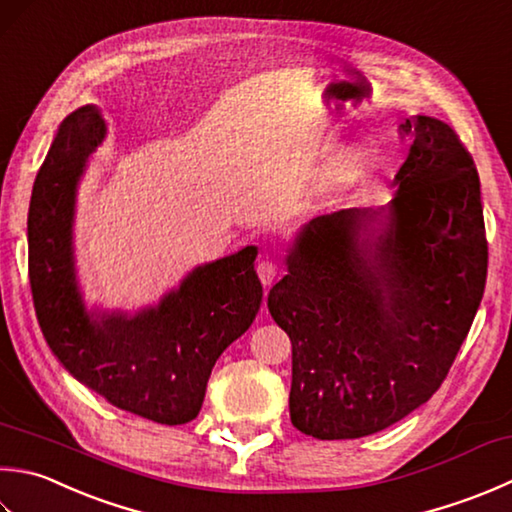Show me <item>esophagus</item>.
<instances>
[{"label": "esophagus", "instance_id": "1", "mask_svg": "<svg viewBox=\"0 0 512 512\" xmlns=\"http://www.w3.org/2000/svg\"><path fill=\"white\" fill-rule=\"evenodd\" d=\"M257 275L262 279L264 286H273L277 277V266L273 262H268V259H262V262L257 264Z\"/></svg>", "mask_w": 512, "mask_h": 512}]
</instances>
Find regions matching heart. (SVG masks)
Wrapping results in <instances>:
<instances>
[{
  "mask_svg": "<svg viewBox=\"0 0 512 512\" xmlns=\"http://www.w3.org/2000/svg\"><path fill=\"white\" fill-rule=\"evenodd\" d=\"M366 159H368V148H366L364 144L355 146V148L350 150V153L346 155L344 164L339 166V170H337V173H335L337 182H344V179H348V177L357 175L359 170H362V168L366 166Z\"/></svg>",
  "mask_w": 512,
  "mask_h": 512,
  "instance_id": "b5f03b06",
  "label": "heart"
}]
</instances>
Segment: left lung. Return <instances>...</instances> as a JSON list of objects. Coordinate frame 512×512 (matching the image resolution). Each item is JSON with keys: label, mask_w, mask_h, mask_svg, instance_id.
Masks as SVG:
<instances>
[{"label": "left lung", "mask_w": 512, "mask_h": 512, "mask_svg": "<svg viewBox=\"0 0 512 512\" xmlns=\"http://www.w3.org/2000/svg\"><path fill=\"white\" fill-rule=\"evenodd\" d=\"M399 130L408 155L390 204L310 219L268 295L293 342L290 422L315 439L373 435L426 404L484 295L473 157L442 119Z\"/></svg>", "instance_id": "8db88e82"}]
</instances>
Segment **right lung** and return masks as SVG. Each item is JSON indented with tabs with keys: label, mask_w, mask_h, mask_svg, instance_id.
<instances>
[{
	"label": "right lung",
	"mask_w": 512,
	"mask_h": 512,
	"mask_svg": "<svg viewBox=\"0 0 512 512\" xmlns=\"http://www.w3.org/2000/svg\"><path fill=\"white\" fill-rule=\"evenodd\" d=\"M106 137L86 104L57 128L28 208V279L39 328L77 382L128 413L177 426L195 419L219 355L262 306L257 246L190 270L155 306L88 310L77 282L73 224L88 157Z\"/></svg>",
	"instance_id": "obj_1"
}]
</instances>
